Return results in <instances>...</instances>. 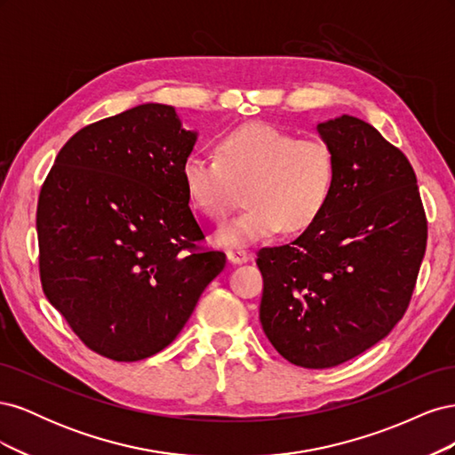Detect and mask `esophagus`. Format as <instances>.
<instances>
[{
    "label": "esophagus",
    "instance_id": "34e87169",
    "mask_svg": "<svg viewBox=\"0 0 455 455\" xmlns=\"http://www.w3.org/2000/svg\"><path fill=\"white\" fill-rule=\"evenodd\" d=\"M228 259L231 261V264H244V261L251 259V254L246 251H241V249H231V251H228Z\"/></svg>",
    "mask_w": 455,
    "mask_h": 455
}]
</instances>
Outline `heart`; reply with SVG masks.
Masks as SVG:
<instances>
[{"label":"heart","mask_w":455,"mask_h":455,"mask_svg":"<svg viewBox=\"0 0 455 455\" xmlns=\"http://www.w3.org/2000/svg\"><path fill=\"white\" fill-rule=\"evenodd\" d=\"M182 180L189 203L214 222L229 214L244 188L249 209L216 233L218 243L239 246L315 224L332 196L336 161L319 139L249 123L216 142V159L189 156Z\"/></svg>","instance_id":"heart-1"}]
</instances>
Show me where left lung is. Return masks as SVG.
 <instances>
[{"instance_id":"left-lung-1","label":"left lung","mask_w":455,"mask_h":455,"mask_svg":"<svg viewBox=\"0 0 455 455\" xmlns=\"http://www.w3.org/2000/svg\"><path fill=\"white\" fill-rule=\"evenodd\" d=\"M336 180L324 212L291 244L258 251L259 323L301 368H332L364 353L403 319L427 246L416 172L370 123L316 125Z\"/></svg>"}]
</instances>
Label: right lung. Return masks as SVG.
<instances>
[{
	"instance_id": "add662e5",
	"label": "right lung",
	"mask_w": 455,
	"mask_h": 455,
	"mask_svg": "<svg viewBox=\"0 0 455 455\" xmlns=\"http://www.w3.org/2000/svg\"><path fill=\"white\" fill-rule=\"evenodd\" d=\"M197 132L142 104L77 131L39 191V277L89 349L117 363L163 351L226 266L203 251L182 164Z\"/></svg>"
}]
</instances>
